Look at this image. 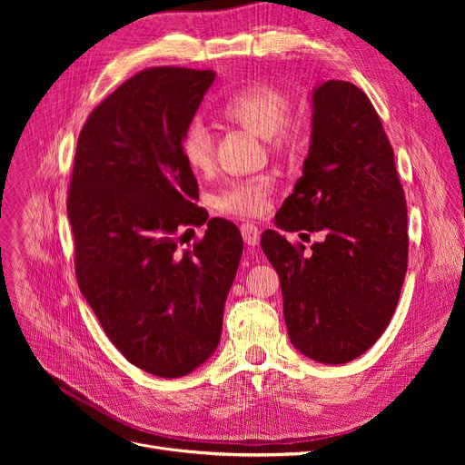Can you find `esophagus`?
I'll return each instance as SVG.
<instances>
[{"label": "esophagus", "mask_w": 465, "mask_h": 465, "mask_svg": "<svg viewBox=\"0 0 465 465\" xmlns=\"http://www.w3.org/2000/svg\"><path fill=\"white\" fill-rule=\"evenodd\" d=\"M241 235H242V241H245L249 247H256L260 242V230H258V226H254L251 223L241 224Z\"/></svg>", "instance_id": "obj_1"}]
</instances>
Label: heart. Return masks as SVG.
<instances>
[{
  "label": "heart",
  "mask_w": 465,
  "mask_h": 465,
  "mask_svg": "<svg viewBox=\"0 0 465 465\" xmlns=\"http://www.w3.org/2000/svg\"><path fill=\"white\" fill-rule=\"evenodd\" d=\"M290 109V97L282 90L258 83L237 90L220 113L242 130L270 141L275 153L292 154L298 146V137L294 130L284 126ZM181 154L193 173H209L213 167V137L200 124L190 126L181 143ZM272 190L270 177L237 181L218 193L216 207L235 216H256L265 211Z\"/></svg>",
  "instance_id": "1"
}]
</instances>
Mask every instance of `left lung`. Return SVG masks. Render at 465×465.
<instances>
[{"label": "left lung", "instance_id": "left-lung-1", "mask_svg": "<svg viewBox=\"0 0 465 465\" xmlns=\"http://www.w3.org/2000/svg\"><path fill=\"white\" fill-rule=\"evenodd\" d=\"M303 173L262 249L281 277L290 343L321 363H347L375 345L396 311L407 272V207L394 151L358 86L311 92ZM322 231L307 257L281 231ZM305 235V233H300Z\"/></svg>", "mask_w": 465, "mask_h": 465}]
</instances>
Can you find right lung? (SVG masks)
<instances>
[{
	"instance_id": "obj_1",
	"label": "right lung",
	"mask_w": 465,
	"mask_h": 465,
	"mask_svg": "<svg viewBox=\"0 0 465 465\" xmlns=\"http://www.w3.org/2000/svg\"><path fill=\"white\" fill-rule=\"evenodd\" d=\"M214 77L186 67L137 73L92 111L73 163L79 288L113 345L162 379L214 354L242 254L239 230L195 205L198 183L181 154ZM205 222L204 239L181 252L178 230Z\"/></svg>"
}]
</instances>
